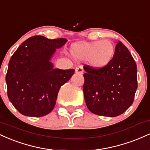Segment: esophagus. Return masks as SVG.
Listing matches in <instances>:
<instances>
[{
	"label": "esophagus",
	"instance_id": "34e87169",
	"mask_svg": "<svg viewBox=\"0 0 150 150\" xmlns=\"http://www.w3.org/2000/svg\"><path fill=\"white\" fill-rule=\"evenodd\" d=\"M83 72H84V70H83V68H82V66H78L75 68V73L77 74H82L83 73Z\"/></svg>",
	"mask_w": 150,
	"mask_h": 150
}]
</instances>
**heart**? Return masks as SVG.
<instances>
[{"label": "heart", "instance_id": "b5f03b06", "mask_svg": "<svg viewBox=\"0 0 150 150\" xmlns=\"http://www.w3.org/2000/svg\"><path fill=\"white\" fill-rule=\"evenodd\" d=\"M114 53V46L108 40L80 43L71 48V54L75 59L87 61L95 69L107 66L112 61Z\"/></svg>", "mask_w": 150, "mask_h": 150}]
</instances>
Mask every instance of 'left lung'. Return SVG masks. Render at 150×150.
Listing matches in <instances>:
<instances>
[{
    "instance_id": "1",
    "label": "left lung",
    "mask_w": 150,
    "mask_h": 150,
    "mask_svg": "<svg viewBox=\"0 0 150 150\" xmlns=\"http://www.w3.org/2000/svg\"><path fill=\"white\" fill-rule=\"evenodd\" d=\"M84 97L91 112L115 117L131 106L137 88V65L121 42L117 43L112 61L102 69L84 66Z\"/></svg>"
}]
</instances>
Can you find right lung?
<instances>
[{
  "mask_svg": "<svg viewBox=\"0 0 150 150\" xmlns=\"http://www.w3.org/2000/svg\"><path fill=\"white\" fill-rule=\"evenodd\" d=\"M68 42L34 36L25 40L10 58L6 76L8 97L24 116H44L54 108L58 93L75 70L53 68L50 61L56 49Z\"/></svg>",
  "mask_w": 150,
  "mask_h": 150,
  "instance_id": "right-lung-1",
  "label": "right lung"
}]
</instances>
